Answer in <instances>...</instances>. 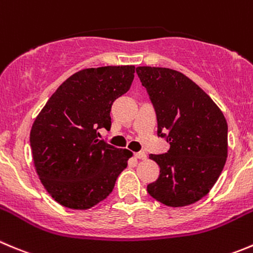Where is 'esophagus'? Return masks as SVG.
I'll return each instance as SVG.
<instances>
[{
  "label": "esophagus",
  "mask_w": 253,
  "mask_h": 253,
  "mask_svg": "<svg viewBox=\"0 0 253 253\" xmlns=\"http://www.w3.org/2000/svg\"><path fill=\"white\" fill-rule=\"evenodd\" d=\"M134 157H136L137 159H147V154L144 153V152H138V153L134 154Z\"/></svg>",
  "instance_id": "1"
}]
</instances>
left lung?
<instances>
[{
	"label": "left lung",
	"mask_w": 253,
	"mask_h": 253,
	"mask_svg": "<svg viewBox=\"0 0 253 253\" xmlns=\"http://www.w3.org/2000/svg\"><path fill=\"white\" fill-rule=\"evenodd\" d=\"M136 72L156 109L158 134H168L170 144L168 153L149 154L161 170L147 192L167 207L194 204L211 190L226 163V119L183 73L157 67Z\"/></svg>",
	"instance_id": "1"
}]
</instances>
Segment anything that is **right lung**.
Masks as SVG:
<instances>
[{
    "mask_svg": "<svg viewBox=\"0 0 253 253\" xmlns=\"http://www.w3.org/2000/svg\"><path fill=\"white\" fill-rule=\"evenodd\" d=\"M133 65L83 69L68 78L41 110L29 134L34 168L48 194L69 209L106 199L132 152L99 139L111 127L115 100L128 91Z\"/></svg>",
    "mask_w": 253,
    "mask_h": 253,
    "instance_id": "add662e5",
    "label": "right lung"
}]
</instances>
